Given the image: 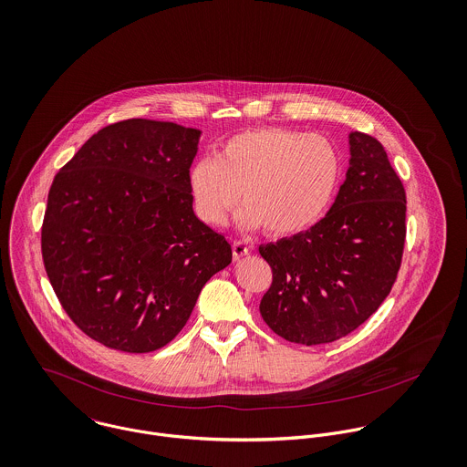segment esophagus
Wrapping results in <instances>:
<instances>
[{"mask_svg": "<svg viewBox=\"0 0 467 467\" xmlns=\"http://www.w3.org/2000/svg\"><path fill=\"white\" fill-rule=\"evenodd\" d=\"M245 254H249V245L240 242V240H234L233 242V256H234V260H240Z\"/></svg>", "mask_w": 467, "mask_h": 467, "instance_id": "34e87169", "label": "esophagus"}]
</instances>
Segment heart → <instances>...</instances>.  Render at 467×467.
<instances>
[{
	"mask_svg": "<svg viewBox=\"0 0 467 467\" xmlns=\"http://www.w3.org/2000/svg\"><path fill=\"white\" fill-rule=\"evenodd\" d=\"M341 179L343 155L330 139L258 128L231 137L218 159H200L189 171V191L198 218L209 225L223 223L242 192L244 227L292 236L323 218Z\"/></svg>",
	"mask_w": 467,
	"mask_h": 467,
	"instance_id": "obj_1",
	"label": "heart"
}]
</instances>
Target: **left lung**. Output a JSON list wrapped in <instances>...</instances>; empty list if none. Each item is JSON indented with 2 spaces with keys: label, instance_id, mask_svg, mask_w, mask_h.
<instances>
[{
  "label": "left lung",
  "instance_id": "1",
  "mask_svg": "<svg viewBox=\"0 0 467 467\" xmlns=\"http://www.w3.org/2000/svg\"><path fill=\"white\" fill-rule=\"evenodd\" d=\"M347 181L325 218L305 233L260 245L273 269L260 314L297 345L337 341L389 294L406 240V192L382 144L350 133Z\"/></svg>",
  "mask_w": 467,
  "mask_h": 467
}]
</instances>
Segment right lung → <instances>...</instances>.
Listing matches in <instances>:
<instances>
[{
	"label": "right lung",
	"mask_w": 467,
	"mask_h": 467,
	"mask_svg": "<svg viewBox=\"0 0 467 467\" xmlns=\"http://www.w3.org/2000/svg\"><path fill=\"white\" fill-rule=\"evenodd\" d=\"M200 131L128 119L92 135L56 175L41 225L50 285L74 325L130 354L166 347L202 286L231 264L192 213Z\"/></svg>",
	"instance_id": "1"
}]
</instances>
